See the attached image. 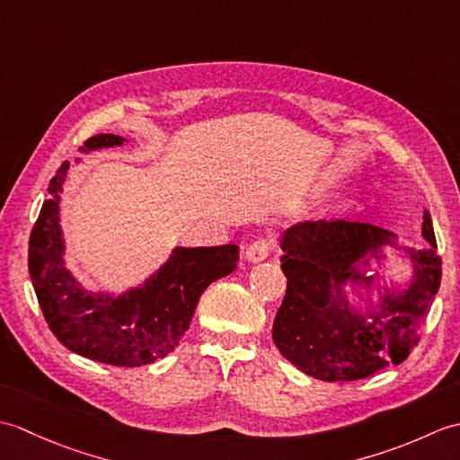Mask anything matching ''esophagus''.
Wrapping results in <instances>:
<instances>
[{"label": "esophagus", "mask_w": 460, "mask_h": 460, "mask_svg": "<svg viewBox=\"0 0 460 460\" xmlns=\"http://www.w3.org/2000/svg\"><path fill=\"white\" fill-rule=\"evenodd\" d=\"M272 247H275V245H272V241H269V239H257V241H252L251 245H249L245 257L251 262H261V261H265L269 257V252H270Z\"/></svg>", "instance_id": "esophagus-1"}]
</instances>
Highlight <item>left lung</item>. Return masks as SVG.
Returning <instances> with one entry per match:
<instances>
[{
  "instance_id": "obj_1",
  "label": "left lung",
  "mask_w": 460,
  "mask_h": 460,
  "mask_svg": "<svg viewBox=\"0 0 460 460\" xmlns=\"http://www.w3.org/2000/svg\"><path fill=\"white\" fill-rule=\"evenodd\" d=\"M421 233L427 249L397 245L392 231L358 221H305L287 229L280 241L287 295L272 324L280 354L322 381L364 379L405 361L441 287V257L427 209ZM384 246L406 252L414 279L403 291L385 288L378 308L361 313L349 302L347 287L370 288L377 275L365 269L385 258Z\"/></svg>"
}]
</instances>
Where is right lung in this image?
<instances>
[{
    "label": "right lung",
    "instance_id": "obj_1",
    "mask_svg": "<svg viewBox=\"0 0 460 460\" xmlns=\"http://www.w3.org/2000/svg\"><path fill=\"white\" fill-rule=\"evenodd\" d=\"M126 138L99 134L81 152L122 146ZM63 162L29 237V275L49 328L61 344L102 364L138 367L168 356L190 328L195 306L213 280L231 275L239 247H175L144 285L114 296L84 290L65 267L58 201L66 178Z\"/></svg>",
    "mask_w": 460,
    "mask_h": 460
}]
</instances>
